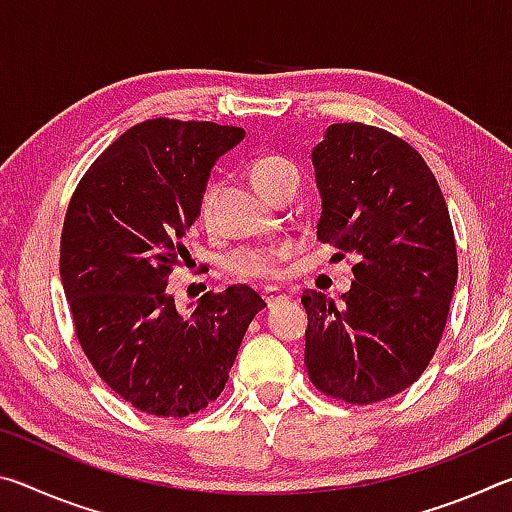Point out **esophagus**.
Listing matches in <instances>:
<instances>
[{
	"label": "esophagus",
	"instance_id": "obj_1",
	"mask_svg": "<svg viewBox=\"0 0 512 512\" xmlns=\"http://www.w3.org/2000/svg\"><path fill=\"white\" fill-rule=\"evenodd\" d=\"M262 298H264V302L268 307H273L275 302H280V300H287V296H284L282 291H275V289H266V291H262Z\"/></svg>",
	"mask_w": 512,
	"mask_h": 512
}]
</instances>
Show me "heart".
Returning <instances> with one entry per match:
<instances>
[{"instance_id":"b5f03b06","label":"heart","mask_w":512,"mask_h":512,"mask_svg":"<svg viewBox=\"0 0 512 512\" xmlns=\"http://www.w3.org/2000/svg\"><path fill=\"white\" fill-rule=\"evenodd\" d=\"M248 178L250 183L255 185L257 192H262L266 198H273L277 189L282 185L291 183V180L300 178L296 162L287 155H262L250 162L248 167ZM214 201H216V187H207L201 203H198V214H201V221L207 223L212 219V210H214ZM293 248L291 246H275V248H241L235 250L228 257V268L232 275L241 277V280H259V282H271L277 280L282 275V262L287 257H291Z\"/></svg>"}]
</instances>
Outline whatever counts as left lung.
<instances>
[{"instance_id":"obj_1","label":"left lung","mask_w":512,"mask_h":512,"mask_svg":"<svg viewBox=\"0 0 512 512\" xmlns=\"http://www.w3.org/2000/svg\"><path fill=\"white\" fill-rule=\"evenodd\" d=\"M311 162L323 198L316 235L359 262L341 302L302 293L309 379L348 404L388 400L443 339L458 275L445 196L411 144L359 121L329 126Z\"/></svg>"}]
</instances>
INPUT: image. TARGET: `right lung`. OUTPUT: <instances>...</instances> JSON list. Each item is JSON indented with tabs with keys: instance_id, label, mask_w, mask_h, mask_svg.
<instances>
[{
	"instance_id": "1",
	"label": "right lung",
	"mask_w": 512,
	"mask_h": 512,
	"mask_svg": "<svg viewBox=\"0 0 512 512\" xmlns=\"http://www.w3.org/2000/svg\"><path fill=\"white\" fill-rule=\"evenodd\" d=\"M246 137L212 121L146 119L85 171L60 237V280L76 339L121 400L185 418L221 395L250 320L266 307L235 284L178 314L169 275L214 162Z\"/></svg>"
}]
</instances>
